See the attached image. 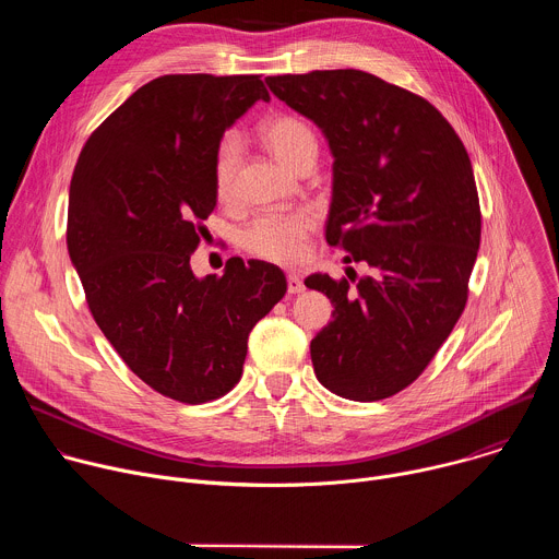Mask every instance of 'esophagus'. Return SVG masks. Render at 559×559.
Segmentation results:
<instances>
[{"mask_svg":"<svg viewBox=\"0 0 559 559\" xmlns=\"http://www.w3.org/2000/svg\"><path fill=\"white\" fill-rule=\"evenodd\" d=\"M302 289H305L302 278L296 276V274H289V276H287V292H289V294H300Z\"/></svg>","mask_w":559,"mask_h":559,"instance_id":"obj_1","label":"esophagus"}]
</instances>
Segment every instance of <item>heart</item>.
I'll return each mask as SVG.
<instances>
[{
    "label": "heart",
    "mask_w": 559,
    "mask_h": 559,
    "mask_svg": "<svg viewBox=\"0 0 559 559\" xmlns=\"http://www.w3.org/2000/svg\"><path fill=\"white\" fill-rule=\"evenodd\" d=\"M263 143L292 170L313 166L318 156V139L307 121L294 115L270 117L261 126ZM241 158V139L234 132L225 134L212 158V183L221 201L234 197L236 166ZM313 216L307 210H267L257 214L241 231V248L263 261L278 265H296L307 252V236Z\"/></svg>",
    "instance_id": "1"
}]
</instances>
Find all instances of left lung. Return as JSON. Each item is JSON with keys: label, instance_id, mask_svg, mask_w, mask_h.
<instances>
[{"label": "left lung", "instance_id": "1", "mask_svg": "<svg viewBox=\"0 0 559 559\" xmlns=\"http://www.w3.org/2000/svg\"><path fill=\"white\" fill-rule=\"evenodd\" d=\"M265 82L325 132L334 154L325 238L371 270L358 281L349 272L305 281L334 305V321L309 345L313 373L341 397L382 401L427 369L464 311L483 231L471 158L436 106L376 74L313 70Z\"/></svg>", "mask_w": 559, "mask_h": 559}]
</instances>
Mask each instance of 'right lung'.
<instances>
[{
	"mask_svg": "<svg viewBox=\"0 0 559 559\" xmlns=\"http://www.w3.org/2000/svg\"><path fill=\"white\" fill-rule=\"evenodd\" d=\"M270 102L261 74H164L86 141L70 181L66 243L95 323L147 386L186 405L225 395L252 328L285 296V274L229 259L199 281L190 257L216 207L214 150Z\"/></svg>",
	"mask_w": 559,
	"mask_h": 559,
	"instance_id": "1",
	"label": "right lung"
}]
</instances>
